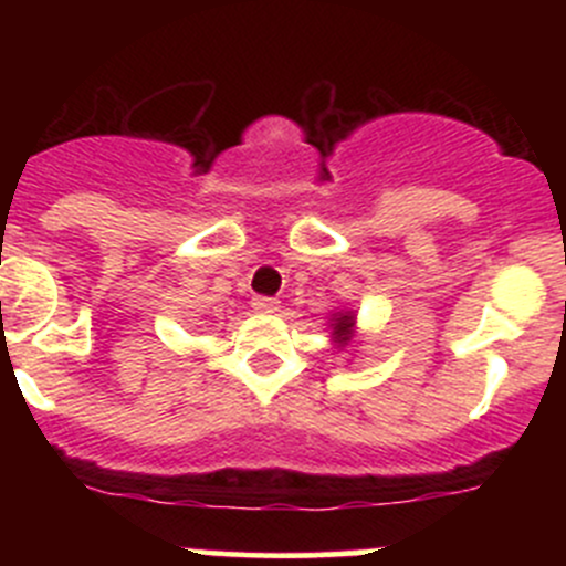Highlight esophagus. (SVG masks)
<instances>
[{
	"label": "esophagus",
	"instance_id": "1",
	"mask_svg": "<svg viewBox=\"0 0 566 566\" xmlns=\"http://www.w3.org/2000/svg\"><path fill=\"white\" fill-rule=\"evenodd\" d=\"M251 306H254L256 312H262V315H268V312L279 310V301L271 298V295H254V298H251Z\"/></svg>",
	"mask_w": 566,
	"mask_h": 566
}]
</instances>
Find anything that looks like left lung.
Listing matches in <instances>:
<instances>
[{
  "label": "left lung",
  "mask_w": 566,
  "mask_h": 566,
  "mask_svg": "<svg viewBox=\"0 0 566 566\" xmlns=\"http://www.w3.org/2000/svg\"><path fill=\"white\" fill-rule=\"evenodd\" d=\"M350 328H353V319L347 317V315L339 317V319H336V323H334V334L339 336L342 342H347V334H350Z\"/></svg>",
  "instance_id": "8db88e82"
}]
</instances>
